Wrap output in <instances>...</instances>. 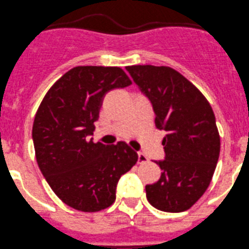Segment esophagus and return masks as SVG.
I'll return each mask as SVG.
<instances>
[{
	"label": "esophagus",
	"mask_w": 249,
	"mask_h": 249,
	"mask_svg": "<svg viewBox=\"0 0 249 249\" xmlns=\"http://www.w3.org/2000/svg\"><path fill=\"white\" fill-rule=\"evenodd\" d=\"M148 161V158L144 155L143 153H138V162L139 164H143V162Z\"/></svg>",
	"instance_id": "esophagus-1"
}]
</instances>
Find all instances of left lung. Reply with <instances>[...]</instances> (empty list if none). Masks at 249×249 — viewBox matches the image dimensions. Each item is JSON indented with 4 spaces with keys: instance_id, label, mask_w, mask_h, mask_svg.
Instances as JSON below:
<instances>
[{
    "instance_id": "1",
    "label": "left lung",
    "mask_w": 249,
    "mask_h": 249,
    "mask_svg": "<svg viewBox=\"0 0 249 249\" xmlns=\"http://www.w3.org/2000/svg\"><path fill=\"white\" fill-rule=\"evenodd\" d=\"M165 131V159L155 161L161 176L146 184V199L156 209L181 213L202 197L214 175L220 136L213 108L187 78L166 66L126 67Z\"/></svg>"
}]
</instances>
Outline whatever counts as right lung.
<instances>
[{"mask_svg": "<svg viewBox=\"0 0 249 249\" xmlns=\"http://www.w3.org/2000/svg\"><path fill=\"white\" fill-rule=\"evenodd\" d=\"M132 82L120 67L78 66L50 88L33 124L39 169L65 204L85 213L100 212L116 199V187L138 155L124 142L94 143L106 93Z\"/></svg>", "mask_w": 249, "mask_h": 249, "instance_id": "obj_1", "label": "right lung"}]
</instances>
